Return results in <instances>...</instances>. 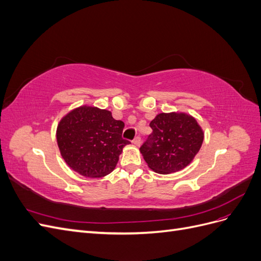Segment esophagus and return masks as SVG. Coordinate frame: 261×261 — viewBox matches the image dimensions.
Listing matches in <instances>:
<instances>
[{"label": "esophagus", "mask_w": 261, "mask_h": 261, "mask_svg": "<svg viewBox=\"0 0 261 261\" xmlns=\"http://www.w3.org/2000/svg\"><path fill=\"white\" fill-rule=\"evenodd\" d=\"M133 144L135 145V146H137V147H139L140 146V137H135V139L133 140Z\"/></svg>", "instance_id": "1"}]
</instances>
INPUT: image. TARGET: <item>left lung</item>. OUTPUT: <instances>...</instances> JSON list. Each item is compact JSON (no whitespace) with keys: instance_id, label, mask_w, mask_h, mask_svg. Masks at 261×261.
Wrapping results in <instances>:
<instances>
[{"instance_id":"1","label":"left lung","mask_w":261,"mask_h":261,"mask_svg":"<svg viewBox=\"0 0 261 261\" xmlns=\"http://www.w3.org/2000/svg\"><path fill=\"white\" fill-rule=\"evenodd\" d=\"M152 133L140 147L150 170L171 174L191 164L201 148L204 134L191 114L159 113L150 122Z\"/></svg>"}]
</instances>
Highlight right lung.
I'll use <instances>...</instances> for the list:
<instances>
[{
	"mask_svg": "<svg viewBox=\"0 0 261 261\" xmlns=\"http://www.w3.org/2000/svg\"><path fill=\"white\" fill-rule=\"evenodd\" d=\"M124 123L105 109L84 105L63 116L57 127L60 153L73 171L96 178L111 173L129 145L122 138Z\"/></svg>",
	"mask_w": 261,
	"mask_h": 261,
	"instance_id": "obj_1",
	"label": "right lung"
}]
</instances>
